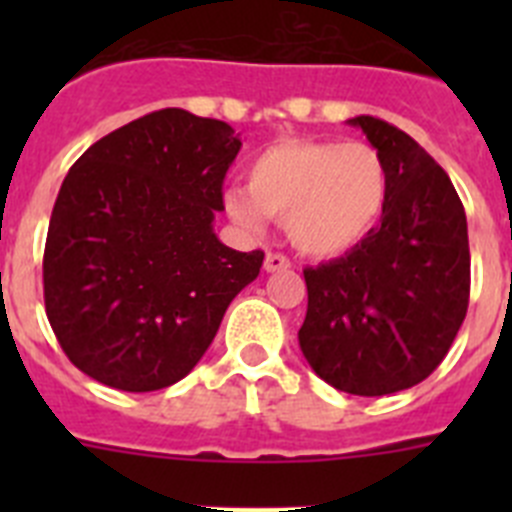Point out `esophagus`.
Listing matches in <instances>:
<instances>
[{
    "label": "esophagus",
    "instance_id": "34e87169",
    "mask_svg": "<svg viewBox=\"0 0 512 512\" xmlns=\"http://www.w3.org/2000/svg\"><path fill=\"white\" fill-rule=\"evenodd\" d=\"M264 269L269 271H284L289 269V259L287 256H282V253H266V259H264Z\"/></svg>",
    "mask_w": 512,
    "mask_h": 512
}]
</instances>
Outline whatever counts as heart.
<instances>
[{"label": "heart", "instance_id": "b5f03b06", "mask_svg": "<svg viewBox=\"0 0 512 512\" xmlns=\"http://www.w3.org/2000/svg\"><path fill=\"white\" fill-rule=\"evenodd\" d=\"M390 200V171L369 143L284 140L246 166V189H225L228 215L259 233L284 220L292 246L312 259H336L374 233Z\"/></svg>", "mask_w": 512, "mask_h": 512}]
</instances>
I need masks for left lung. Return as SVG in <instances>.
<instances>
[{
	"mask_svg": "<svg viewBox=\"0 0 512 512\" xmlns=\"http://www.w3.org/2000/svg\"><path fill=\"white\" fill-rule=\"evenodd\" d=\"M382 153V223L341 259L305 269L300 348L320 379L379 397L423 382L449 354L469 305L467 215L446 171L408 133L348 120Z\"/></svg>",
	"mask_w": 512,
	"mask_h": 512,
	"instance_id": "1",
	"label": "left lung"
}]
</instances>
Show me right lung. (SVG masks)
Segmentation results:
<instances>
[{"instance_id": "obj_1", "label": "right lung", "mask_w": 512, "mask_h": 512, "mask_svg": "<svg viewBox=\"0 0 512 512\" xmlns=\"http://www.w3.org/2000/svg\"><path fill=\"white\" fill-rule=\"evenodd\" d=\"M228 122L158 110L71 166L43 256L45 312L76 369L122 392L164 390L205 356L264 253L217 238Z\"/></svg>"}]
</instances>
